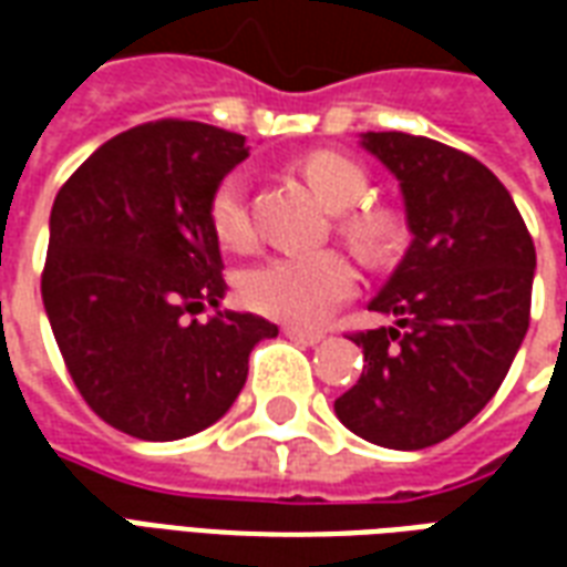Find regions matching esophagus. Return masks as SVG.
Listing matches in <instances>:
<instances>
[{"mask_svg":"<svg viewBox=\"0 0 567 567\" xmlns=\"http://www.w3.org/2000/svg\"><path fill=\"white\" fill-rule=\"evenodd\" d=\"M285 337H288V340H295V343H303V346H316L324 340V333L321 331H303V328H285Z\"/></svg>","mask_w":567,"mask_h":567,"instance_id":"obj_1","label":"esophagus"}]
</instances>
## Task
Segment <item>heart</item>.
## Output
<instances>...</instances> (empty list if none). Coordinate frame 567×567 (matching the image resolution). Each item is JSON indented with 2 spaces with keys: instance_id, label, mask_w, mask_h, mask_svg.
<instances>
[{
  "instance_id": "1",
  "label": "heart",
  "mask_w": 567,
  "mask_h": 567,
  "mask_svg": "<svg viewBox=\"0 0 567 567\" xmlns=\"http://www.w3.org/2000/svg\"><path fill=\"white\" fill-rule=\"evenodd\" d=\"M303 175L333 212H346L368 197V175L355 161L333 151H316L303 161ZM209 221L215 236L227 248H248L255 239L248 218L246 182L243 175H227L215 187L209 203ZM349 243H355L368 258H382L394 246L398 227L382 212H355L340 221ZM355 267L340 251L312 255H279L251 267L239 279V297L248 309L267 319L312 328L331 316L337 303L355 291Z\"/></svg>"
}]
</instances>
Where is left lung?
<instances>
[{
    "label": "left lung",
    "instance_id": "1",
    "mask_svg": "<svg viewBox=\"0 0 567 567\" xmlns=\"http://www.w3.org/2000/svg\"><path fill=\"white\" fill-rule=\"evenodd\" d=\"M398 178L413 243L352 333L361 380L333 401L352 434L385 450L452 437L492 401L528 331L535 243L511 190L471 154L410 133H364Z\"/></svg>",
    "mask_w": 567,
    "mask_h": 567
}]
</instances>
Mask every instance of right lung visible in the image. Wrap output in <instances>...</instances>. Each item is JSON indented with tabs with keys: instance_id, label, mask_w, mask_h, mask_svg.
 Instances as JSON below:
<instances>
[{
	"instance_id": "right-lung-1",
	"label": "right lung",
	"mask_w": 567,
	"mask_h": 567,
	"mask_svg": "<svg viewBox=\"0 0 567 567\" xmlns=\"http://www.w3.org/2000/svg\"><path fill=\"white\" fill-rule=\"evenodd\" d=\"M248 157L246 136L199 121L142 124L93 151L60 187L42 300L81 398L140 440H182L234 406L248 355L279 333L219 309L215 187Z\"/></svg>"
}]
</instances>
